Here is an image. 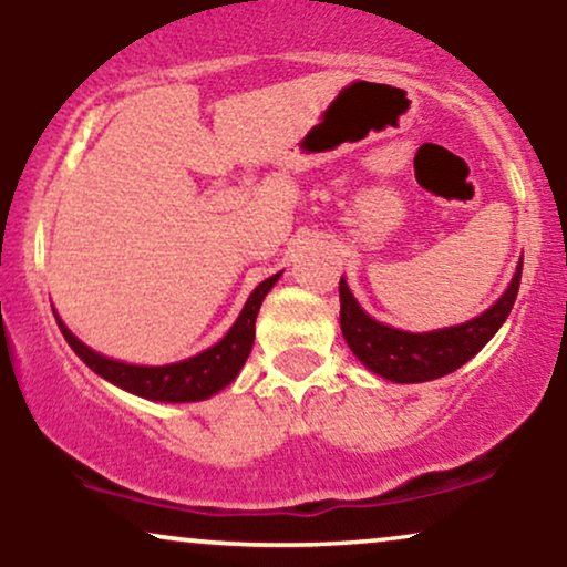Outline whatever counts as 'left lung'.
Wrapping results in <instances>:
<instances>
[{"label":"left lung","instance_id":"8db88e82","mask_svg":"<svg viewBox=\"0 0 567 567\" xmlns=\"http://www.w3.org/2000/svg\"><path fill=\"white\" fill-rule=\"evenodd\" d=\"M519 277H523V264L517 266V275H514L509 290L485 315L466 324H458V328L437 330V333H402V330L370 320L341 277V282H338L341 333L347 338L349 349L360 357L362 365H368L383 379L396 383L440 379V375L453 373L464 362H470L496 336V330L509 317L514 298H517Z\"/></svg>","mask_w":567,"mask_h":567}]
</instances>
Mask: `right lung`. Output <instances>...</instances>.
Returning <instances> with one entry per match:
<instances>
[{
    "label": "right lung",
    "mask_w": 567,
    "mask_h": 567,
    "mask_svg": "<svg viewBox=\"0 0 567 567\" xmlns=\"http://www.w3.org/2000/svg\"><path fill=\"white\" fill-rule=\"evenodd\" d=\"M279 279V275L264 279L256 290L247 298L243 315L237 317L234 328L226 333L216 347H210L202 354L192 357V360L175 362V365H162V368H143V365H125V362H114L109 357L95 354L93 349L84 347L82 341H76L74 333L58 320L63 338L69 341V347L82 357V362L87 368H93L97 375H103L106 381L116 383V386L127 389V392L146 396V400H159V402H197L207 400L226 383L234 381V375L239 373V368L245 365L247 354L252 349V338H256V317L261 309V301L266 292L271 290Z\"/></svg>",
    "instance_id": "add662e5"
}]
</instances>
